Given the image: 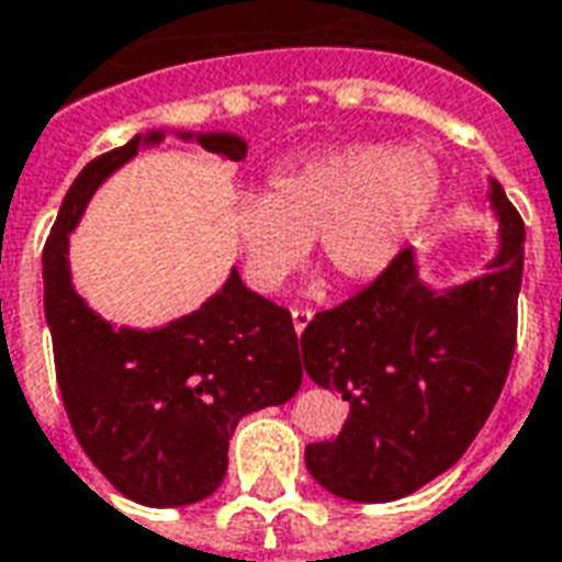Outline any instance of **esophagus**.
<instances>
[{
  "label": "esophagus",
  "instance_id": "esophagus-1",
  "mask_svg": "<svg viewBox=\"0 0 562 562\" xmlns=\"http://www.w3.org/2000/svg\"><path fill=\"white\" fill-rule=\"evenodd\" d=\"M313 316H316V310H310V306H294L292 310V322H294V330L301 334V330L313 322Z\"/></svg>",
  "mask_w": 562,
  "mask_h": 562
}]
</instances>
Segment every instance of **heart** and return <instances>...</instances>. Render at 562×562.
<instances>
[{
	"label": "heart",
	"instance_id": "heart-1",
	"mask_svg": "<svg viewBox=\"0 0 562 562\" xmlns=\"http://www.w3.org/2000/svg\"><path fill=\"white\" fill-rule=\"evenodd\" d=\"M442 189L430 156L389 144H355L289 165L270 192L244 195L232 234L258 292H280L304 268L313 237L342 280H370L418 232Z\"/></svg>",
	"mask_w": 562,
	"mask_h": 562
}]
</instances>
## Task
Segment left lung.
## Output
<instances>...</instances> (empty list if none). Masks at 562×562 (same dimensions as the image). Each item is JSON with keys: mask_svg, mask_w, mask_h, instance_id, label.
<instances>
[{"mask_svg": "<svg viewBox=\"0 0 562 562\" xmlns=\"http://www.w3.org/2000/svg\"><path fill=\"white\" fill-rule=\"evenodd\" d=\"M491 201L503 246L484 277L430 292L406 246L301 334V370L349 403L340 436L306 446V470L330 494L355 503L413 494L451 470L494 413L518 340L524 220L499 183Z\"/></svg>", "mask_w": 562, "mask_h": 562, "instance_id": "left-lung-1", "label": "left lung"}]
</instances>
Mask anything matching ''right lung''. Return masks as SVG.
<instances>
[{
	"label": "right lung",
	"mask_w": 562,
	"mask_h": 562,
	"mask_svg": "<svg viewBox=\"0 0 562 562\" xmlns=\"http://www.w3.org/2000/svg\"><path fill=\"white\" fill-rule=\"evenodd\" d=\"M135 135L78 173L44 244V316L54 340L63 406L87 458L116 491L144 506H189L228 470V439L244 415L292 401L301 389L292 313L249 292L240 273L192 316L159 330L111 328L71 289L68 232L104 177L138 156ZM201 147L240 161L234 135Z\"/></svg>",
	"instance_id": "right-lung-1"
}]
</instances>
